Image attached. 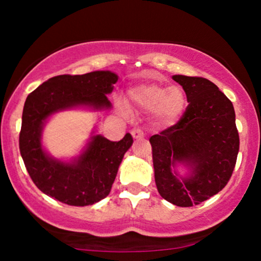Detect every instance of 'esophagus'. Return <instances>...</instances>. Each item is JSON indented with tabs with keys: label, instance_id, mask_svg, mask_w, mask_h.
Instances as JSON below:
<instances>
[{
	"label": "esophagus",
	"instance_id": "34e87169",
	"mask_svg": "<svg viewBox=\"0 0 261 261\" xmlns=\"http://www.w3.org/2000/svg\"><path fill=\"white\" fill-rule=\"evenodd\" d=\"M131 135H133L135 140H142L143 137H145V134H143V131L141 130V128H134V130L131 131Z\"/></svg>",
	"mask_w": 261,
	"mask_h": 261
}]
</instances>
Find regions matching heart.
<instances>
[{
    "instance_id": "b5f03b06",
    "label": "heart",
    "mask_w": 261,
    "mask_h": 261,
    "mask_svg": "<svg viewBox=\"0 0 261 261\" xmlns=\"http://www.w3.org/2000/svg\"><path fill=\"white\" fill-rule=\"evenodd\" d=\"M128 98L137 108L152 110L163 125L175 124L184 114L187 97L179 87H166L160 83H143L128 91ZM124 109V107H121Z\"/></svg>"
}]
</instances>
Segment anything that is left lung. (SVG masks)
Masks as SVG:
<instances>
[{
    "mask_svg": "<svg viewBox=\"0 0 261 261\" xmlns=\"http://www.w3.org/2000/svg\"><path fill=\"white\" fill-rule=\"evenodd\" d=\"M189 106L180 120L149 139L154 180L164 200L180 207L199 205L226 187L239 151L236 113L218 87L202 77L174 74ZM182 164L187 177L176 172Z\"/></svg>",
    "mask_w": 261,
    "mask_h": 261,
    "instance_id": "8db88e82",
    "label": "left lung"
}]
</instances>
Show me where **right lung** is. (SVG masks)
Wrapping results in <instances>:
<instances>
[{"mask_svg": "<svg viewBox=\"0 0 261 261\" xmlns=\"http://www.w3.org/2000/svg\"><path fill=\"white\" fill-rule=\"evenodd\" d=\"M118 74L94 71L61 74L47 80L27 97L23 108L19 149L25 168L39 190L71 206H88L109 195L124 154L134 140L130 134L114 142L93 135L85 151L71 162L56 160L41 145V133L53 114L77 107L110 109L107 94Z\"/></svg>", "mask_w": 261, "mask_h": 261, "instance_id": "1", "label": "right lung"}]
</instances>
